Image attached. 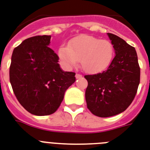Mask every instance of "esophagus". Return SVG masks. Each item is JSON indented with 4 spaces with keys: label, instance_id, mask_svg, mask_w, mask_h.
I'll list each match as a JSON object with an SVG mask.
<instances>
[{
    "label": "esophagus",
    "instance_id": "obj_1",
    "mask_svg": "<svg viewBox=\"0 0 150 150\" xmlns=\"http://www.w3.org/2000/svg\"><path fill=\"white\" fill-rule=\"evenodd\" d=\"M81 77H82V75H79V74H76V75H75V78H76V79H80V78Z\"/></svg>",
    "mask_w": 150,
    "mask_h": 150
}]
</instances>
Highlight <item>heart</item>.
Returning a JSON list of instances; mask_svg holds the SVG:
<instances>
[{"instance_id": "obj_1", "label": "heart", "mask_w": 150, "mask_h": 150, "mask_svg": "<svg viewBox=\"0 0 150 150\" xmlns=\"http://www.w3.org/2000/svg\"><path fill=\"white\" fill-rule=\"evenodd\" d=\"M58 55L67 68L76 66L81 60L84 71L94 74L104 71L110 65L114 56V47L108 40L81 35L70 40L68 47L61 46Z\"/></svg>"}]
</instances>
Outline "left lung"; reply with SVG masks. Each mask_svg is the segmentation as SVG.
<instances>
[{
  "mask_svg": "<svg viewBox=\"0 0 150 150\" xmlns=\"http://www.w3.org/2000/svg\"><path fill=\"white\" fill-rule=\"evenodd\" d=\"M115 55L109 68L96 75H86L88 109L98 117L122 112L136 96L140 81V68L135 47L121 38L107 33Z\"/></svg>",
  "mask_w": 150,
  "mask_h": 150,
  "instance_id": "8db88e82",
  "label": "left lung"
}]
</instances>
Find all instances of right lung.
I'll return each mask as SVG.
<instances>
[{"mask_svg":"<svg viewBox=\"0 0 150 150\" xmlns=\"http://www.w3.org/2000/svg\"><path fill=\"white\" fill-rule=\"evenodd\" d=\"M51 35L29 38L15 47L10 66V82L16 98L35 115L54 113L64 92L75 81V73L64 71L58 56L48 46Z\"/></svg>","mask_w":150,"mask_h":150,"instance_id":"add662e5","label":"right lung"}]
</instances>
